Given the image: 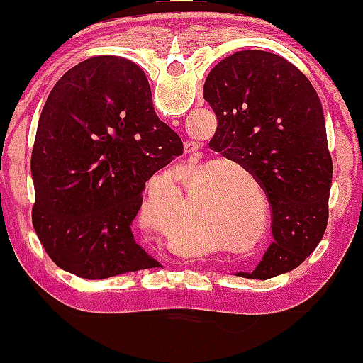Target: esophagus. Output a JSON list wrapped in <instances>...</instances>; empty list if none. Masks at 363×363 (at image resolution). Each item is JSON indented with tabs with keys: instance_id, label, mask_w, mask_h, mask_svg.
I'll list each match as a JSON object with an SVG mask.
<instances>
[{
	"instance_id": "esophagus-1",
	"label": "esophagus",
	"mask_w": 363,
	"mask_h": 363,
	"mask_svg": "<svg viewBox=\"0 0 363 363\" xmlns=\"http://www.w3.org/2000/svg\"><path fill=\"white\" fill-rule=\"evenodd\" d=\"M184 152L186 153H193L194 152V145L191 143V141H186V143H184Z\"/></svg>"
}]
</instances>
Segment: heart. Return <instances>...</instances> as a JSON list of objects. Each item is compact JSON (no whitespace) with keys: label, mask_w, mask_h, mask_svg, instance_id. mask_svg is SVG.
Here are the masks:
<instances>
[{"label":"heart","mask_w":363,"mask_h":363,"mask_svg":"<svg viewBox=\"0 0 363 363\" xmlns=\"http://www.w3.org/2000/svg\"><path fill=\"white\" fill-rule=\"evenodd\" d=\"M225 210H228V211H222L218 218H216V222L227 223L228 222L227 218H230V222L234 223L232 227H235L237 230H240V232H237V235H240V237L251 235V232L254 230L251 220L244 222V225H242V222H239L240 225H237V220H235L237 203L235 201H232L230 205H228V208H225ZM170 234H172L174 239H176V242L179 244V247H181L182 254L193 251V242L196 240V234H198V230H196V228H177L176 227V228H172V232H170Z\"/></svg>","instance_id":"obj_1"}]
</instances>
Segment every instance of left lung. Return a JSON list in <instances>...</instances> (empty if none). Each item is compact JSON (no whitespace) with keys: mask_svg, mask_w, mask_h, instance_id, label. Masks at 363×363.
Segmentation results:
<instances>
[{"mask_svg":"<svg viewBox=\"0 0 363 363\" xmlns=\"http://www.w3.org/2000/svg\"><path fill=\"white\" fill-rule=\"evenodd\" d=\"M203 95L218 123L210 147L242 165L272 208L274 242L240 277L268 280L291 272L314 252L328 225L333 162L319 95L301 69L266 51L225 57Z\"/></svg>","mask_w":363,"mask_h":363,"instance_id":"1","label":"left lung"}]
</instances>
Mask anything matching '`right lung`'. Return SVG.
<instances>
[{"label": "right lung", "instance_id": "obj_1", "mask_svg": "<svg viewBox=\"0 0 363 363\" xmlns=\"http://www.w3.org/2000/svg\"><path fill=\"white\" fill-rule=\"evenodd\" d=\"M179 155L138 66L97 56L68 69L49 91L30 160L32 223L49 257L86 280L157 268L131 225L145 182Z\"/></svg>", "mask_w": 363, "mask_h": 363}]
</instances>
